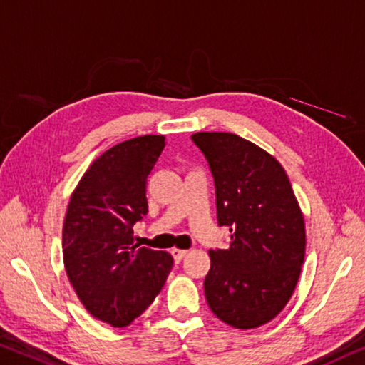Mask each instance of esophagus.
Listing matches in <instances>:
<instances>
[{
  "mask_svg": "<svg viewBox=\"0 0 365 365\" xmlns=\"http://www.w3.org/2000/svg\"><path fill=\"white\" fill-rule=\"evenodd\" d=\"M170 253H172L173 259H175V263H180L188 252H187V250H180V248H173V250H172Z\"/></svg>",
  "mask_w": 365,
  "mask_h": 365,
  "instance_id": "1",
  "label": "esophagus"
}]
</instances>
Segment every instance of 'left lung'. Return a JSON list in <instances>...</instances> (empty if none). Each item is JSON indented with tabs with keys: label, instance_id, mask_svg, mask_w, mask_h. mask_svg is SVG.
I'll return each instance as SVG.
<instances>
[{
	"label": "left lung",
	"instance_id": "obj_1",
	"mask_svg": "<svg viewBox=\"0 0 365 365\" xmlns=\"http://www.w3.org/2000/svg\"><path fill=\"white\" fill-rule=\"evenodd\" d=\"M216 185L227 250H210L205 294L212 314L240 329L262 327L286 307L305 257V222L286 170L232 133H195Z\"/></svg>",
	"mask_w": 365,
	"mask_h": 365
}]
</instances>
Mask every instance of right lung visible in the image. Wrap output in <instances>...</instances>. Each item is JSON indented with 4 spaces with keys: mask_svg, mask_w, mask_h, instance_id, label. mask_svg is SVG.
Wrapping results in <instances>:
<instances>
[{
    "mask_svg": "<svg viewBox=\"0 0 365 365\" xmlns=\"http://www.w3.org/2000/svg\"><path fill=\"white\" fill-rule=\"evenodd\" d=\"M165 138L138 136L97 158L74 188L63 224L68 279L89 314L128 327L164 287L170 253L133 244V225L148 212V175Z\"/></svg>",
    "mask_w": 365,
    "mask_h": 365,
    "instance_id": "add662e5",
    "label": "right lung"
}]
</instances>
